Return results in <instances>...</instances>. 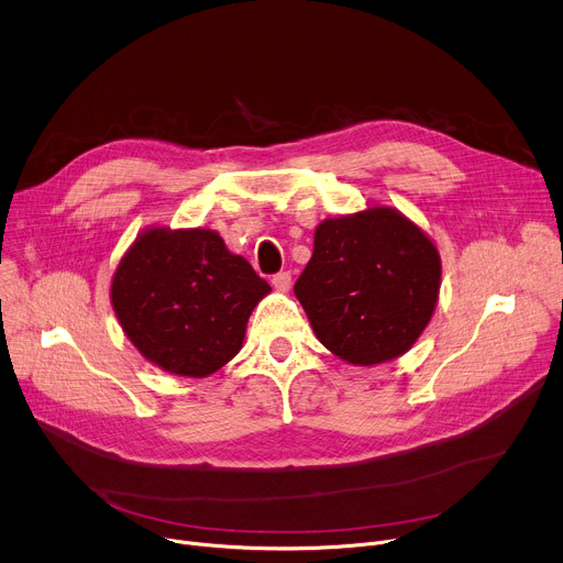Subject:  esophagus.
Instances as JSON below:
<instances>
[{
    "instance_id": "1",
    "label": "esophagus",
    "mask_w": 563,
    "mask_h": 563,
    "mask_svg": "<svg viewBox=\"0 0 563 563\" xmlns=\"http://www.w3.org/2000/svg\"><path fill=\"white\" fill-rule=\"evenodd\" d=\"M272 285H274L278 291H289V287H291V274H289V272H278V274H274Z\"/></svg>"
}]
</instances>
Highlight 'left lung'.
Masks as SVG:
<instances>
[{
	"label": "left lung",
	"mask_w": 563,
	"mask_h": 563,
	"mask_svg": "<svg viewBox=\"0 0 563 563\" xmlns=\"http://www.w3.org/2000/svg\"><path fill=\"white\" fill-rule=\"evenodd\" d=\"M438 291V249L386 207L321 222L312 261L294 285L319 341L354 366L411 347L431 321Z\"/></svg>",
	"instance_id": "left-lung-1"
}]
</instances>
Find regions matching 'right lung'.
Segmentation results:
<instances>
[{"label":"right lung","mask_w":563,"mask_h":563,"mask_svg":"<svg viewBox=\"0 0 563 563\" xmlns=\"http://www.w3.org/2000/svg\"><path fill=\"white\" fill-rule=\"evenodd\" d=\"M269 291L216 231L150 229L123 255L112 305L147 362L207 377L240 352L246 321Z\"/></svg>","instance_id":"obj_1"}]
</instances>
